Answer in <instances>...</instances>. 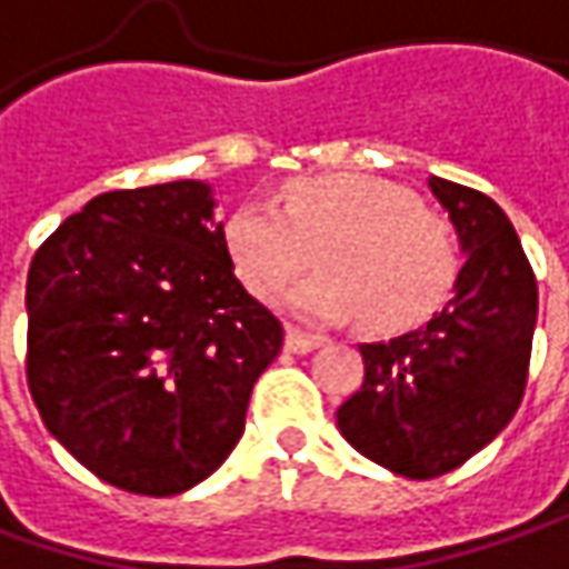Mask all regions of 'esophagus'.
<instances>
[{"label": "esophagus", "instance_id": "34e87169", "mask_svg": "<svg viewBox=\"0 0 569 569\" xmlns=\"http://www.w3.org/2000/svg\"><path fill=\"white\" fill-rule=\"evenodd\" d=\"M284 346H288V352L303 356V352H313V349L320 346V339H317L313 332H303V329L298 327H288V339H284Z\"/></svg>", "mask_w": 569, "mask_h": 569}]
</instances>
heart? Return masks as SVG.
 Returning a JSON list of instances; mask_svg holds the SVG:
<instances>
[{"mask_svg": "<svg viewBox=\"0 0 569 569\" xmlns=\"http://www.w3.org/2000/svg\"><path fill=\"white\" fill-rule=\"evenodd\" d=\"M223 242L242 284L259 298L281 295L307 269L313 246L320 271L288 295V307L313 320L358 310L375 332L432 317L461 269L451 217L368 172L295 179L278 204L249 198L227 217Z\"/></svg>", "mask_w": 569, "mask_h": 569, "instance_id": "heart-1", "label": "heart"}]
</instances>
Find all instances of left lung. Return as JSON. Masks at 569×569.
I'll list each match as a JSON object with an SVG mask.
<instances>
[{
  "label": "left lung",
  "mask_w": 569,
  "mask_h": 569,
  "mask_svg": "<svg viewBox=\"0 0 569 569\" xmlns=\"http://www.w3.org/2000/svg\"><path fill=\"white\" fill-rule=\"evenodd\" d=\"M461 249L455 298L426 327L361 342L365 381L336 410L368 461L410 480L461 468L516 416L528 383L538 281L519 233L493 198L429 179Z\"/></svg>",
  "instance_id": "left-lung-1"
}]
</instances>
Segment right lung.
<instances>
[{
  "label": "right lung",
  "mask_w": 569,
  "mask_h": 569,
  "mask_svg": "<svg viewBox=\"0 0 569 569\" xmlns=\"http://www.w3.org/2000/svg\"><path fill=\"white\" fill-rule=\"evenodd\" d=\"M24 303L43 426L140 497H176L227 461L284 342L191 179L104 191L67 217L31 259Z\"/></svg>",
  "instance_id": "1"
}]
</instances>
